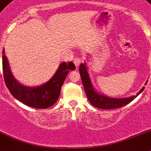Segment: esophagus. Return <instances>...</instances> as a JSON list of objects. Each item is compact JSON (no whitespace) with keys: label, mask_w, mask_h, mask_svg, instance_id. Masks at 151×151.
Returning <instances> with one entry per match:
<instances>
[{"label":"esophagus","mask_w":151,"mask_h":151,"mask_svg":"<svg viewBox=\"0 0 151 151\" xmlns=\"http://www.w3.org/2000/svg\"><path fill=\"white\" fill-rule=\"evenodd\" d=\"M83 62V58H80V57H76L73 59V62H74L75 65L76 67H78L79 65L81 64V62Z\"/></svg>","instance_id":"1"}]
</instances>
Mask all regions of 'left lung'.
Returning <instances> with one entry per match:
<instances>
[{
  "label": "left lung",
  "instance_id": "1",
  "mask_svg": "<svg viewBox=\"0 0 151 151\" xmlns=\"http://www.w3.org/2000/svg\"><path fill=\"white\" fill-rule=\"evenodd\" d=\"M79 73H80L81 79L83 82V87H84L85 92L86 94V96L89 99V103L93 106L99 108V109H111L120 108L124 106L127 104L129 103L131 101L134 100L136 97L140 93L143 92L144 87H143L141 90L134 96L128 97V98H123V99H114V98H109L103 95L98 94L93 89V86L91 83L90 78L89 76V73L87 72V68L86 64H81L79 65ZM147 82L146 83V84Z\"/></svg>",
  "mask_w": 151,
  "mask_h": 151
}]
</instances>
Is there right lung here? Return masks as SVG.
I'll list each match as a JSON object with an SVG mask.
<instances>
[{
    "instance_id": "obj_1",
    "label": "right lung",
    "mask_w": 151,
    "mask_h": 151,
    "mask_svg": "<svg viewBox=\"0 0 151 151\" xmlns=\"http://www.w3.org/2000/svg\"><path fill=\"white\" fill-rule=\"evenodd\" d=\"M3 54L4 78L8 90L20 102L36 109H46L54 105L59 97L62 85L68 72L76 69L73 62H62L54 76L48 83L38 87H27L17 83L14 78L4 51Z\"/></svg>"
}]
</instances>
